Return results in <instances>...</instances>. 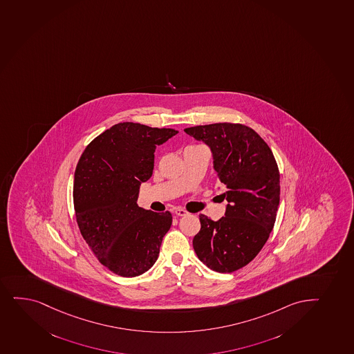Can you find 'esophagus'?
Returning a JSON list of instances; mask_svg holds the SVG:
<instances>
[{"label":"esophagus","instance_id":"1","mask_svg":"<svg viewBox=\"0 0 354 354\" xmlns=\"http://www.w3.org/2000/svg\"><path fill=\"white\" fill-rule=\"evenodd\" d=\"M174 213L178 216H186V215H188V212L185 211L183 208H175Z\"/></svg>","mask_w":354,"mask_h":354}]
</instances>
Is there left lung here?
Segmentation results:
<instances>
[{
	"instance_id": "obj_1",
	"label": "left lung",
	"mask_w": 354,
	"mask_h": 354,
	"mask_svg": "<svg viewBox=\"0 0 354 354\" xmlns=\"http://www.w3.org/2000/svg\"><path fill=\"white\" fill-rule=\"evenodd\" d=\"M185 133L211 149L227 200L218 221L199 215L201 230L193 247L208 268L231 273L258 255L273 230L280 203L278 165L261 136L240 123L195 126Z\"/></svg>"
}]
</instances>
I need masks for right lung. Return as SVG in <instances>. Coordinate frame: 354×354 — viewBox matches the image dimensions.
Instances as JSON below:
<instances>
[{
    "label": "right lung",
    "mask_w": 354,
    "mask_h": 354,
    "mask_svg": "<svg viewBox=\"0 0 354 354\" xmlns=\"http://www.w3.org/2000/svg\"><path fill=\"white\" fill-rule=\"evenodd\" d=\"M179 131L121 122L88 145L74 176V208L80 232L99 261L133 278L158 260L169 231V212L138 206L140 186L151 179L155 149Z\"/></svg>",
    "instance_id": "add662e5"
}]
</instances>
